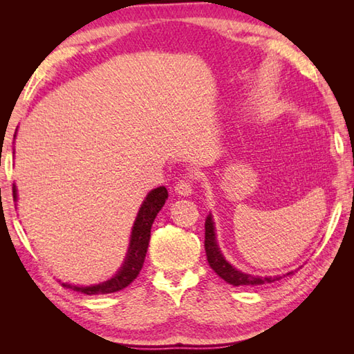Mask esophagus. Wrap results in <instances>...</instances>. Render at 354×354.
<instances>
[{"mask_svg": "<svg viewBox=\"0 0 354 354\" xmlns=\"http://www.w3.org/2000/svg\"><path fill=\"white\" fill-rule=\"evenodd\" d=\"M175 192L181 196H189V194L193 193V184H192V178H183L179 179L175 185Z\"/></svg>", "mask_w": 354, "mask_h": 354, "instance_id": "1", "label": "esophagus"}]
</instances>
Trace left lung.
Instances as JSON below:
<instances>
[{
    "instance_id": "8db88e82",
    "label": "left lung",
    "mask_w": 354,
    "mask_h": 354,
    "mask_svg": "<svg viewBox=\"0 0 354 354\" xmlns=\"http://www.w3.org/2000/svg\"><path fill=\"white\" fill-rule=\"evenodd\" d=\"M205 252H207V260L208 265L212 266L214 272L223 278L225 281L232 284V286H260V284H269L277 280H280L281 277H254L250 274H243L232 268L230 263L223 259V255L217 246L216 242V234H214V225L212 221V216L207 217L205 221ZM289 272L288 275H290ZM286 277V275H283Z\"/></svg>"
}]
</instances>
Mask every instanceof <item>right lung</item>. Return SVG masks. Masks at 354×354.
I'll return each mask as SVG.
<instances>
[{"label": "right lung", "instance_id": "add662e5", "mask_svg": "<svg viewBox=\"0 0 354 354\" xmlns=\"http://www.w3.org/2000/svg\"><path fill=\"white\" fill-rule=\"evenodd\" d=\"M12 189H13V199L17 201V187L13 185ZM167 196L169 193L165 190V187H158V189L152 190L147 194V198L145 202H142L137 219H135V223H133L129 250H127V257L123 263L122 269L118 270V274H115L114 278H111V280L95 284V286H86V288L62 283L65 288L86 293V295H99V293L118 292L124 289L126 286H129L135 278L138 277L140 270L142 268V263H145L152 223L155 221L156 214L160 213V209L162 208Z\"/></svg>", "mask_w": 354, "mask_h": 354}]
</instances>
